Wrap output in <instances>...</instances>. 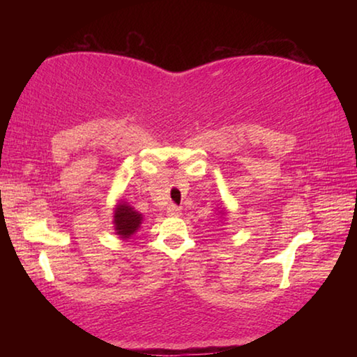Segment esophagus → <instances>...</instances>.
<instances>
[{"label": "esophagus", "mask_w": 357, "mask_h": 357, "mask_svg": "<svg viewBox=\"0 0 357 357\" xmlns=\"http://www.w3.org/2000/svg\"><path fill=\"white\" fill-rule=\"evenodd\" d=\"M167 213H168V215H172V217H178V215H181V208L172 203V204H168Z\"/></svg>", "instance_id": "esophagus-1"}]
</instances>
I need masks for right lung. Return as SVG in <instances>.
<instances>
[{
	"instance_id": "obj_1",
	"label": "right lung",
	"mask_w": 357,
	"mask_h": 357,
	"mask_svg": "<svg viewBox=\"0 0 357 357\" xmlns=\"http://www.w3.org/2000/svg\"><path fill=\"white\" fill-rule=\"evenodd\" d=\"M142 223V214H138L134 208L128 206V204H119L114 211V229L119 236L129 238L130 234L137 231V228Z\"/></svg>"
}]
</instances>
